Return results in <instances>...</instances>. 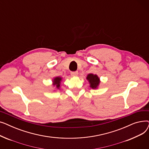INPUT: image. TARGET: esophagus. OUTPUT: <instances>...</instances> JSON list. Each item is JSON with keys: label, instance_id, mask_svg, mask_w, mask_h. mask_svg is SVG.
<instances>
[{"label": "esophagus", "instance_id": "esophagus-1", "mask_svg": "<svg viewBox=\"0 0 149 149\" xmlns=\"http://www.w3.org/2000/svg\"><path fill=\"white\" fill-rule=\"evenodd\" d=\"M70 74H71V75H72V76L75 77V76H77V75H78V74H79V72H78V71L71 72H70Z\"/></svg>", "mask_w": 149, "mask_h": 149}]
</instances>
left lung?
Here are the masks:
<instances>
[{"instance_id":"1","label":"left lung","mask_w":149,"mask_h":149,"mask_svg":"<svg viewBox=\"0 0 149 149\" xmlns=\"http://www.w3.org/2000/svg\"><path fill=\"white\" fill-rule=\"evenodd\" d=\"M86 79L90 84V86H89L90 88L93 89L98 88L100 83V80L97 75L93 74H89L87 75Z\"/></svg>"}]
</instances>
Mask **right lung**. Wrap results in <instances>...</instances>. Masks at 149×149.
<instances>
[{"instance_id": "add662e5", "label": "right lung", "mask_w": 149, "mask_h": 149, "mask_svg": "<svg viewBox=\"0 0 149 149\" xmlns=\"http://www.w3.org/2000/svg\"><path fill=\"white\" fill-rule=\"evenodd\" d=\"M62 81V78L60 77H57L54 78L52 80V85L56 86L57 89H59L60 88V83Z\"/></svg>"}]
</instances>
